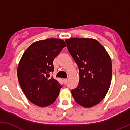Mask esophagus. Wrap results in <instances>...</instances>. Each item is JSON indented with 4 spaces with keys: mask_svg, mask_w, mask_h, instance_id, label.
I'll list each match as a JSON object with an SVG mask.
<instances>
[{
    "mask_svg": "<svg viewBox=\"0 0 130 130\" xmlns=\"http://www.w3.org/2000/svg\"><path fill=\"white\" fill-rule=\"evenodd\" d=\"M63 83L65 84H67L68 83V79H63Z\"/></svg>",
    "mask_w": 130,
    "mask_h": 130,
    "instance_id": "obj_1",
    "label": "esophagus"
}]
</instances>
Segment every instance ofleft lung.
I'll return each mask as SVG.
<instances>
[{
	"label": "left lung",
	"mask_w": 130,
	"mask_h": 130,
	"mask_svg": "<svg viewBox=\"0 0 130 130\" xmlns=\"http://www.w3.org/2000/svg\"><path fill=\"white\" fill-rule=\"evenodd\" d=\"M65 41L79 71V84L71 90L73 97L81 106L92 108L101 102L111 86V57L103 46L93 38H72Z\"/></svg>",
	"instance_id": "1"
}]
</instances>
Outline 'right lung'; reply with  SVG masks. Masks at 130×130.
Masks as SVG:
<instances>
[{"instance_id":"right-lung-1","label":"right lung","mask_w":130,"mask_h":130,"mask_svg":"<svg viewBox=\"0 0 130 130\" xmlns=\"http://www.w3.org/2000/svg\"><path fill=\"white\" fill-rule=\"evenodd\" d=\"M66 46L62 39L48 38L32 43L25 51L17 68L18 81L29 101L40 107L48 106L59 96L62 86L50 73L53 60Z\"/></svg>"}]
</instances>
